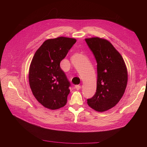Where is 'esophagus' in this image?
I'll use <instances>...</instances> for the list:
<instances>
[{
  "mask_svg": "<svg viewBox=\"0 0 147 147\" xmlns=\"http://www.w3.org/2000/svg\"><path fill=\"white\" fill-rule=\"evenodd\" d=\"M74 88H75V89H76L77 90H79L81 88V86L80 85H75Z\"/></svg>",
  "mask_w": 147,
  "mask_h": 147,
  "instance_id": "34e87169",
  "label": "esophagus"
}]
</instances>
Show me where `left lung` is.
I'll use <instances>...</instances> for the list:
<instances>
[{"label": "left lung", "mask_w": 147, "mask_h": 147, "mask_svg": "<svg viewBox=\"0 0 147 147\" xmlns=\"http://www.w3.org/2000/svg\"><path fill=\"white\" fill-rule=\"evenodd\" d=\"M97 61V89L87 99L91 108L105 112L116 105L121 99L127 83V71L119 53L108 40L99 37L86 38Z\"/></svg>", "instance_id": "1"}]
</instances>
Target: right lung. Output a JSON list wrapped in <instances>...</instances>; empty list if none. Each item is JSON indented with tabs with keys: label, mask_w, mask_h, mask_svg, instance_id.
<instances>
[{
	"label": "right lung",
	"mask_w": 147,
	"mask_h": 147,
	"mask_svg": "<svg viewBox=\"0 0 147 147\" xmlns=\"http://www.w3.org/2000/svg\"><path fill=\"white\" fill-rule=\"evenodd\" d=\"M76 39L64 37L48 39L35 52L29 67V82L32 94L45 107H64L70 92V82L60 63Z\"/></svg>",
	"instance_id": "obj_1"
}]
</instances>
